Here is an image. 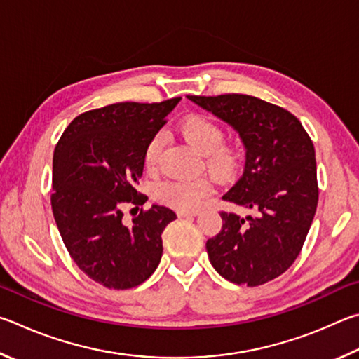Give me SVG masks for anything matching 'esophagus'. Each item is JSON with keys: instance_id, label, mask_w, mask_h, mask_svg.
Segmentation results:
<instances>
[{"instance_id": "34e87169", "label": "esophagus", "mask_w": 359, "mask_h": 359, "mask_svg": "<svg viewBox=\"0 0 359 359\" xmlns=\"http://www.w3.org/2000/svg\"><path fill=\"white\" fill-rule=\"evenodd\" d=\"M198 215L197 211H178V217L181 219H189V217H196Z\"/></svg>"}]
</instances>
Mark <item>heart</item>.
<instances>
[{
  "instance_id": "obj_1",
  "label": "heart",
  "mask_w": 359,
  "mask_h": 359,
  "mask_svg": "<svg viewBox=\"0 0 359 359\" xmlns=\"http://www.w3.org/2000/svg\"><path fill=\"white\" fill-rule=\"evenodd\" d=\"M184 140L203 154L205 167L217 176H229L240 165V153L230 144L222 143L221 126L203 115H189L180 123ZM162 138L154 135L144 147L143 162L148 170H154L159 162ZM212 191L208 178L167 180L156 187V198L161 203L178 211H194L202 206Z\"/></svg>"
}]
</instances>
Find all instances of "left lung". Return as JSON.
I'll use <instances>...</instances> for the list:
<instances>
[{"instance_id": "8db88e82", "label": "left lung", "mask_w": 359, "mask_h": 359, "mask_svg": "<svg viewBox=\"0 0 359 359\" xmlns=\"http://www.w3.org/2000/svg\"><path fill=\"white\" fill-rule=\"evenodd\" d=\"M233 128L246 149L244 172L222 198L255 216L221 212L206 241L216 271L238 285H262L285 273L301 252L318 202L316 149L290 111L246 94L187 96Z\"/></svg>"}]
</instances>
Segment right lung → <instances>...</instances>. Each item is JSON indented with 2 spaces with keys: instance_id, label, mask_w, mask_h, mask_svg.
I'll list each match as a JSON object with an SVG mask.
<instances>
[{
  "instance_id": "add662e5",
  "label": "right lung",
  "mask_w": 359,
  "mask_h": 359,
  "mask_svg": "<svg viewBox=\"0 0 359 359\" xmlns=\"http://www.w3.org/2000/svg\"><path fill=\"white\" fill-rule=\"evenodd\" d=\"M180 100L119 102L81 113L55 148L56 227L77 266L107 288L140 285L161 262L162 231L175 221V212L153 205L126 225L123 208L148 200L135 189L144 147Z\"/></svg>"
}]
</instances>
